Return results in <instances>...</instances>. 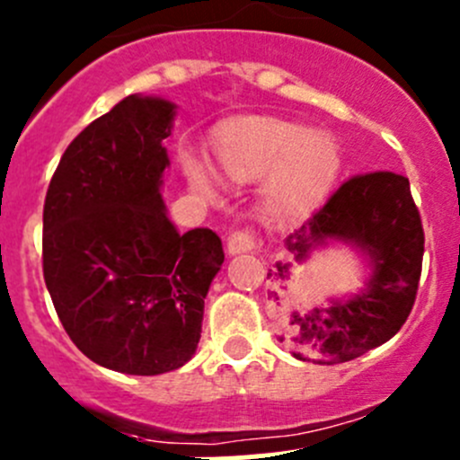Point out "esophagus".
Listing matches in <instances>:
<instances>
[{
  "label": "esophagus",
  "mask_w": 460,
  "mask_h": 460,
  "mask_svg": "<svg viewBox=\"0 0 460 460\" xmlns=\"http://www.w3.org/2000/svg\"><path fill=\"white\" fill-rule=\"evenodd\" d=\"M256 249V240H253L252 231H234L226 240V253L229 256H238V253H247Z\"/></svg>",
  "instance_id": "esophagus-1"
}]
</instances>
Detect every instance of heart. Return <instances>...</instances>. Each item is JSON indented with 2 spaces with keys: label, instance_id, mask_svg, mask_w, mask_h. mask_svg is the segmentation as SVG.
Segmentation results:
<instances>
[{
  "label": "heart",
  "instance_id": "obj_1",
  "mask_svg": "<svg viewBox=\"0 0 460 460\" xmlns=\"http://www.w3.org/2000/svg\"><path fill=\"white\" fill-rule=\"evenodd\" d=\"M216 155L229 178L258 180L270 173L269 211L280 217H300L327 198L342 171V155L327 133L276 118H256L226 128L216 140ZM184 171L196 189L213 193V171L198 157H184Z\"/></svg>",
  "mask_w": 460,
  "mask_h": 460
}]
</instances>
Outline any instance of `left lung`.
Masks as SVG:
<instances>
[{
	"mask_svg": "<svg viewBox=\"0 0 460 460\" xmlns=\"http://www.w3.org/2000/svg\"><path fill=\"white\" fill-rule=\"evenodd\" d=\"M347 244L365 260L369 276L358 294L327 298L312 309L278 312V341L291 356L316 365H338L387 342L402 327L419 289L425 235L410 180L392 171L356 175L291 235L287 262H276L267 278L285 282L314 253ZM280 307V298L271 291Z\"/></svg>",
	"mask_w": 460,
	"mask_h": 460,
	"instance_id": "8db88e82",
	"label": "left lung"
}]
</instances>
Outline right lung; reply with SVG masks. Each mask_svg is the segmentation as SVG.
<instances>
[{
	"instance_id": "add662e5",
	"label": "right lung",
	"mask_w": 460,
	"mask_h": 460,
	"mask_svg": "<svg viewBox=\"0 0 460 460\" xmlns=\"http://www.w3.org/2000/svg\"><path fill=\"white\" fill-rule=\"evenodd\" d=\"M175 111L164 97H124L68 144L46 193V289L77 349L113 372L189 363L225 262L211 229L180 234L162 200Z\"/></svg>"
}]
</instances>
